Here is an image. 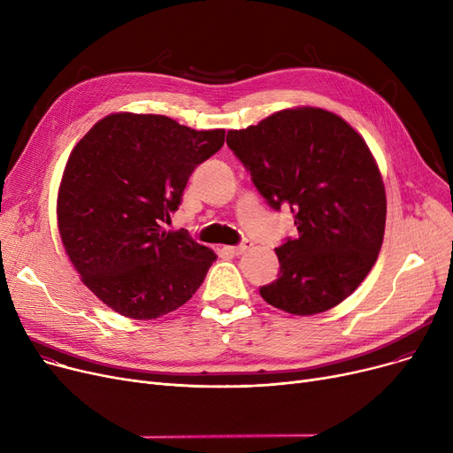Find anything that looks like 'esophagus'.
<instances>
[{
	"instance_id": "esophagus-1",
	"label": "esophagus",
	"mask_w": 453,
	"mask_h": 453,
	"mask_svg": "<svg viewBox=\"0 0 453 453\" xmlns=\"http://www.w3.org/2000/svg\"><path fill=\"white\" fill-rule=\"evenodd\" d=\"M253 244H251V241H248V239H244L241 244H236V246H227V248H224L227 253H231V255H241V253H244L246 250H250Z\"/></svg>"
}]
</instances>
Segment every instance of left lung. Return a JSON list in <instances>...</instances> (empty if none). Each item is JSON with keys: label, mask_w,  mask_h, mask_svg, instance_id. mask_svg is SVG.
I'll return each instance as SVG.
<instances>
[{"label": "left lung", "mask_w": 453, "mask_h": 453, "mask_svg": "<svg viewBox=\"0 0 453 453\" xmlns=\"http://www.w3.org/2000/svg\"><path fill=\"white\" fill-rule=\"evenodd\" d=\"M226 142L297 227L275 248L279 275L260 296L296 316L340 304L374 266L386 229V188L362 135L326 110L296 108L229 130Z\"/></svg>", "instance_id": "8db88e82"}]
</instances>
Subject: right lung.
<instances>
[{
	"instance_id": "obj_1",
	"label": "right lung",
	"mask_w": 453,
	"mask_h": 453,
	"mask_svg": "<svg viewBox=\"0 0 453 453\" xmlns=\"http://www.w3.org/2000/svg\"><path fill=\"white\" fill-rule=\"evenodd\" d=\"M224 137L165 115L111 113L71 152L58 190L60 236L82 282L111 311L156 319L200 288L217 255L163 224Z\"/></svg>"
}]
</instances>
